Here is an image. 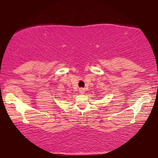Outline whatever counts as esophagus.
I'll list each match as a JSON object with an SVG mask.
<instances>
[{
    "mask_svg": "<svg viewBox=\"0 0 158 158\" xmlns=\"http://www.w3.org/2000/svg\"><path fill=\"white\" fill-rule=\"evenodd\" d=\"M79 93H81V94H84V93H85V89H79Z\"/></svg>",
    "mask_w": 158,
    "mask_h": 158,
    "instance_id": "1",
    "label": "esophagus"
}]
</instances>
